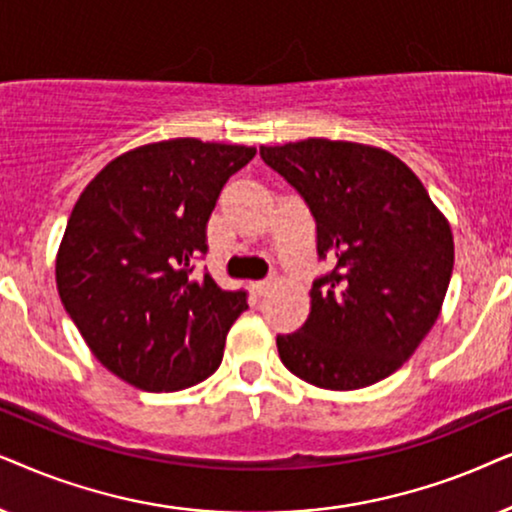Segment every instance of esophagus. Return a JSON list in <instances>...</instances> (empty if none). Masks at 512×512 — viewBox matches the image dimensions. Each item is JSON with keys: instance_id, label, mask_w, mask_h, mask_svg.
Returning a JSON list of instances; mask_svg holds the SVG:
<instances>
[{"instance_id": "esophagus-1", "label": "esophagus", "mask_w": 512, "mask_h": 512, "mask_svg": "<svg viewBox=\"0 0 512 512\" xmlns=\"http://www.w3.org/2000/svg\"><path fill=\"white\" fill-rule=\"evenodd\" d=\"M271 285H274V276L264 278V281H255V283H252V288H255L257 295H264V292H267Z\"/></svg>"}]
</instances>
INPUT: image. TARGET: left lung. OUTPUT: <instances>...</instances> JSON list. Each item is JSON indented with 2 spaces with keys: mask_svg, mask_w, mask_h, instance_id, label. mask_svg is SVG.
Here are the masks:
<instances>
[{
  "mask_svg": "<svg viewBox=\"0 0 512 512\" xmlns=\"http://www.w3.org/2000/svg\"><path fill=\"white\" fill-rule=\"evenodd\" d=\"M260 156L309 206L318 257L332 264L311 285L306 323L276 337L278 356L330 391L377 384L440 316L454 267L449 222L386 149L309 138Z\"/></svg>",
  "mask_w": 512,
  "mask_h": 512,
  "instance_id": "8db88e82",
  "label": "left lung"
}]
</instances>
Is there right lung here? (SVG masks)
Here are the masks:
<instances>
[{"label":"right lung","instance_id":"add662e5","mask_svg":"<svg viewBox=\"0 0 512 512\" xmlns=\"http://www.w3.org/2000/svg\"><path fill=\"white\" fill-rule=\"evenodd\" d=\"M255 147L196 138L117 156L74 203L56 257L58 295L93 356L142 391H182L222 363L248 292L194 264L222 187Z\"/></svg>","mask_w":512,"mask_h":512}]
</instances>
